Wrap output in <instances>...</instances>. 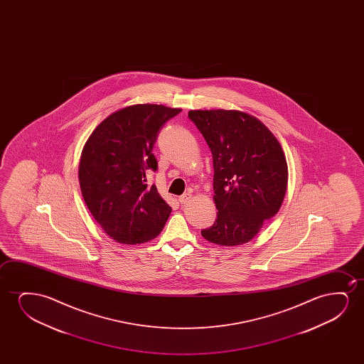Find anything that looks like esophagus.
I'll return each instance as SVG.
<instances>
[{
    "label": "esophagus",
    "instance_id": "34e87169",
    "mask_svg": "<svg viewBox=\"0 0 364 364\" xmlns=\"http://www.w3.org/2000/svg\"><path fill=\"white\" fill-rule=\"evenodd\" d=\"M191 199V194L189 193H186V194H183L181 196H179V203L180 204H186L189 200Z\"/></svg>",
    "mask_w": 364,
    "mask_h": 364
}]
</instances>
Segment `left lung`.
<instances>
[{
	"label": "left lung",
	"mask_w": 364,
	"mask_h": 364,
	"mask_svg": "<svg viewBox=\"0 0 364 364\" xmlns=\"http://www.w3.org/2000/svg\"><path fill=\"white\" fill-rule=\"evenodd\" d=\"M189 119L209 145L214 163L218 216L201 230L213 244L249 242L279 213L289 170L274 134L259 120L237 110H190Z\"/></svg>",
	"instance_id": "obj_1"
}]
</instances>
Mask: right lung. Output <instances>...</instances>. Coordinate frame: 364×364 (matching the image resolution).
Masks as SVG:
<instances>
[{
  "label": "right lung",
  "instance_id": "add662e5",
  "mask_svg": "<svg viewBox=\"0 0 364 364\" xmlns=\"http://www.w3.org/2000/svg\"><path fill=\"white\" fill-rule=\"evenodd\" d=\"M181 109L158 105H130L100 123L85 143L80 183L85 204L105 234L120 244L135 245L161 232L171 208L149 171L158 170L153 154L161 127Z\"/></svg>",
  "mask_w": 364,
  "mask_h": 364
}]
</instances>
